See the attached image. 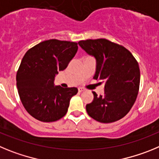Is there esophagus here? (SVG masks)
<instances>
[{
  "instance_id": "esophagus-1",
  "label": "esophagus",
  "mask_w": 159,
  "mask_h": 159,
  "mask_svg": "<svg viewBox=\"0 0 159 159\" xmlns=\"http://www.w3.org/2000/svg\"><path fill=\"white\" fill-rule=\"evenodd\" d=\"M84 89H82V88H78V92L79 93H81V92H83V91H84Z\"/></svg>"
}]
</instances>
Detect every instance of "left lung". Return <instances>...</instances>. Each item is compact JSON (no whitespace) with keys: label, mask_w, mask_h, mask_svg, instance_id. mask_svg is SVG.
I'll return each instance as SVG.
<instances>
[{"label":"left lung","mask_w":159,"mask_h":159,"mask_svg":"<svg viewBox=\"0 0 159 159\" xmlns=\"http://www.w3.org/2000/svg\"><path fill=\"white\" fill-rule=\"evenodd\" d=\"M78 44L97 60L94 79L104 82V95L93 92V101L86 104L89 116L104 124L120 120L129 112L138 96V62L124 47L105 39L81 40Z\"/></svg>","instance_id":"left-lung-1"}]
</instances>
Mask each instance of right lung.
<instances>
[{
	"label": "right lung",
	"mask_w": 159,
	"mask_h": 159,
	"mask_svg": "<svg viewBox=\"0 0 159 159\" xmlns=\"http://www.w3.org/2000/svg\"><path fill=\"white\" fill-rule=\"evenodd\" d=\"M78 43L49 39L24 55L16 74L20 98L28 113L42 122H54L66 114L75 87L54 85L55 74L67 67L78 51Z\"/></svg>",
	"instance_id": "1"
}]
</instances>
